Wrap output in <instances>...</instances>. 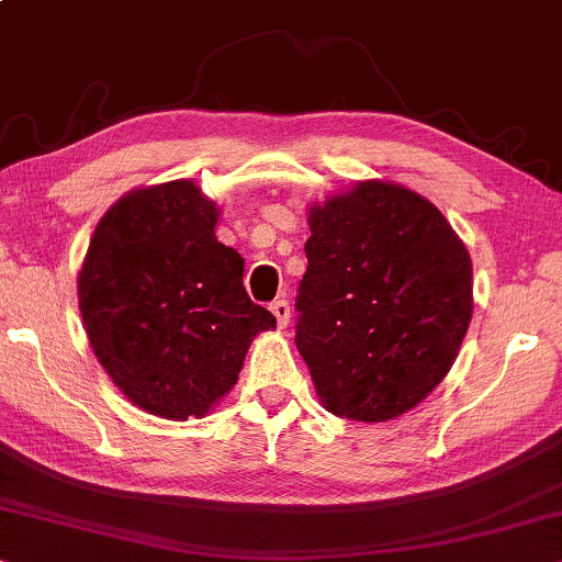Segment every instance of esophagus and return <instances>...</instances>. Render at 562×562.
<instances>
[{"label": "esophagus", "instance_id": "34e87169", "mask_svg": "<svg viewBox=\"0 0 562 562\" xmlns=\"http://www.w3.org/2000/svg\"><path fill=\"white\" fill-rule=\"evenodd\" d=\"M269 311H272V316L277 318V326L285 328L290 324V303L288 301H274L269 305Z\"/></svg>", "mask_w": 562, "mask_h": 562}]
</instances>
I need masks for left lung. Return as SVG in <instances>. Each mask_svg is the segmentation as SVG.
<instances>
[{
    "label": "left lung",
    "mask_w": 562,
    "mask_h": 562,
    "mask_svg": "<svg viewBox=\"0 0 562 562\" xmlns=\"http://www.w3.org/2000/svg\"><path fill=\"white\" fill-rule=\"evenodd\" d=\"M295 344L326 411L391 422L458 359L473 318V265L439 207L364 179L308 207Z\"/></svg>",
    "instance_id": "8db88e82"
}]
</instances>
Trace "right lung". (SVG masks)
Segmentation results:
<instances>
[{"instance_id": "1", "label": "right lung", "mask_w": 562, "mask_h": 562, "mask_svg": "<svg viewBox=\"0 0 562 562\" xmlns=\"http://www.w3.org/2000/svg\"><path fill=\"white\" fill-rule=\"evenodd\" d=\"M218 205L192 179L138 187L97 223L77 277L97 362L133 406L203 418L236 385L254 336L241 254L215 238Z\"/></svg>"}]
</instances>
